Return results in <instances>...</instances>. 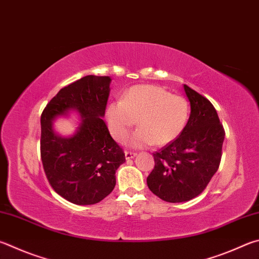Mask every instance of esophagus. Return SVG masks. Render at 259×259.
<instances>
[{
	"mask_svg": "<svg viewBox=\"0 0 259 259\" xmlns=\"http://www.w3.org/2000/svg\"><path fill=\"white\" fill-rule=\"evenodd\" d=\"M136 153H133V152H124V156H125V159H131L136 157Z\"/></svg>",
	"mask_w": 259,
	"mask_h": 259,
	"instance_id": "34e87169",
	"label": "esophagus"
}]
</instances>
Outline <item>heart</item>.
<instances>
[{"label": "heart", "instance_id": "heart-1", "mask_svg": "<svg viewBox=\"0 0 259 259\" xmlns=\"http://www.w3.org/2000/svg\"><path fill=\"white\" fill-rule=\"evenodd\" d=\"M189 117L186 98L153 84L130 88L122 101L111 102L105 120L110 134L117 143H123L138 121L140 128L129 139L133 148L164 146L177 139Z\"/></svg>", "mask_w": 259, "mask_h": 259}]
</instances>
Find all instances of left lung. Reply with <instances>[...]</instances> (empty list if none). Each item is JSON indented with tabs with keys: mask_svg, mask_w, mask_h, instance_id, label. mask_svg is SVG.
Returning a JSON list of instances; mask_svg holds the SVG:
<instances>
[{
	"mask_svg": "<svg viewBox=\"0 0 259 259\" xmlns=\"http://www.w3.org/2000/svg\"><path fill=\"white\" fill-rule=\"evenodd\" d=\"M190 103L185 129L171 144L154 153L155 166L147 178L149 190L168 203L188 201L203 192L218 171L224 129L211 103L183 84Z\"/></svg>",
	"mask_w": 259,
	"mask_h": 259,
	"instance_id": "8db88e82",
	"label": "left lung"
}]
</instances>
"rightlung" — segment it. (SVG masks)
Segmentation results:
<instances>
[{"mask_svg": "<svg viewBox=\"0 0 259 259\" xmlns=\"http://www.w3.org/2000/svg\"><path fill=\"white\" fill-rule=\"evenodd\" d=\"M112 79L86 76L61 89L40 116V155L53 189L76 205H93L110 195L115 172L125 162L123 150L111 137L103 117ZM77 113L81 117L75 133L60 135L54 122Z\"/></svg>", "mask_w": 259, "mask_h": 259, "instance_id": "1", "label": "right lung"}]
</instances>
